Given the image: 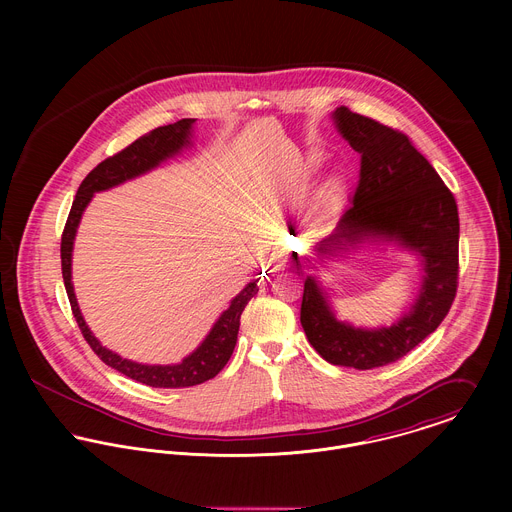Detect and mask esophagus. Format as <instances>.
I'll list each match as a JSON object with an SVG mask.
<instances>
[{"mask_svg":"<svg viewBox=\"0 0 512 512\" xmlns=\"http://www.w3.org/2000/svg\"><path fill=\"white\" fill-rule=\"evenodd\" d=\"M286 262H288V258H286L284 254H280V252H274V254H272V256L266 260V264H264V270H266L268 274L280 272V270H284Z\"/></svg>","mask_w":512,"mask_h":512,"instance_id":"esophagus-1","label":"esophagus"}]
</instances>
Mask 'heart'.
<instances>
[{
  "instance_id": "1",
  "label": "heart",
  "mask_w": 512,
  "mask_h": 512,
  "mask_svg": "<svg viewBox=\"0 0 512 512\" xmlns=\"http://www.w3.org/2000/svg\"><path fill=\"white\" fill-rule=\"evenodd\" d=\"M317 167H319V157L311 155V157L305 161V171H307V173H313ZM337 193H339V183L333 181V183L327 187V191H325V199L329 201V199H333Z\"/></svg>"
}]
</instances>
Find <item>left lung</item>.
Masks as SVG:
<instances>
[{
    "mask_svg": "<svg viewBox=\"0 0 512 512\" xmlns=\"http://www.w3.org/2000/svg\"><path fill=\"white\" fill-rule=\"evenodd\" d=\"M337 128L361 155L351 207L317 252L321 256L366 236L398 240L424 258V286L412 309L392 327L355 329L335 319L325 293L307 276L301 327L311 347L331 365L368 370L408 355L445 319L459 284V213L453 193L412 140L390 126L341 106ZM297 274L299 256L293 252Z\"/></svg>",
    "mask_w": 512,
    "mask_h": 512,
    "instance_id": "left-lung-1",
    "label": "left lung"
}]
</instances>
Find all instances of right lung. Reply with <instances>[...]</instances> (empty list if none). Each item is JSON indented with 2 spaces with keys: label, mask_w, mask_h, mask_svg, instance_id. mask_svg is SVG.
Returning a JSON list of instances; mask_svg holds the SVG:
<instances>
[{
  "label": "right lung",
  "mask_w": 512,
  "mask_h": 512,
  "mask_svg": "<svg viewBox=\"0 0 512 512\" xmlns=\"http://www.w3.org/2000/svg\"><path fill=\"white\" fill-rule=\"evenodd\" d=\"M195 120L185 118L169 126H161L151 130L146 136L138 138L134 144L124 147L122 151L114 153L112 157L104 159L98 163L80 183L76 197H74L73 207L69 213V219L63 230L61 238V268H63V280H65V290L71 301L74 319L78 323V329L90 349L100 357L102 363H106L118 372L126 374L128 378L142 382L153 388H187L201 384L213 376H217L224 365L228 363L236 337H238V327H240V315L246 307V303L256 295L258 286L256 282L248 284L242 292L238 293L232 301L230 307L222 313L207 339L201 343V347L191 353L181 365H140L128 359H122L120 355L108 351L98 343V339L90 333L86 327L76 297H74L73 284H71V256H73V240L76 234V226L82 217V211L90 203L92 195L96 191L110 189L114 185H120L132 177H138L159 165L163 159L169 155L177 153L183 146L189 144V134L191 126Z\"/></svg>",
  "instance_id": "obj_1"
}]
</instances>
